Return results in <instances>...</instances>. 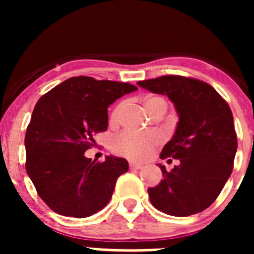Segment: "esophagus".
<instances>
[{
    "mask_svg": "<svg viewBox=\"0 0 254 254\" xmlns=\"http://www.w3.org/2000/svg\"><path fill=\"white\" fill-rule=\"evenodd\" d=\"M129 168H131V169H141V168H142V164L136 163V161H129Z\"/></svg>",
    "mask_w": 254,
    "mask_h": 254,
    "instance_id": "obj_1",
    "label": "esophagus"
}]
</instances>
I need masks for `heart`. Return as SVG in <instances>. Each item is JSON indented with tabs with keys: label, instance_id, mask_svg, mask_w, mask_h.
<instances>
[{
	"label": "heart",
	"instance_id": "obj_1",
	"mask_svg": "<svg viewBox=\"0 0 254 254\" xmlns=\"http://www.w3.org/2000/svg\"><path fill=\"white\" fill-rule=\"evenodd\" d=\"M151 103H164L167 105L165 100L161 98H150L145 103V107ZM122 111V104L116 107L111 114V122H117ZM160 142V136L156 132H143V133H136V132L125 131L117 134L112 141V149L118 155H122L126 158L134 159V160H141L145 159L151 154L158 143Z\"/></svg>",
	"mask_w": 254,
	"mask_h": 254
}]
</instances>
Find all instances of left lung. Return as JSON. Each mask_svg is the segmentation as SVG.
Wrapping results in <instances>:
<instances>
[{"label": "left lung", "mask_w": 254, "mask_h": 254, "mask_svg": "<svg viewBox=\"0 0 254 254\" xmlns=\"http://www.w3.org/2000/svg\"><path fill=\"white\" fill-rule=\"evenodd\" d=\"M137 85L167 95L179 117L160 154L179 164L172 172L159 164L164 179L147 190L150 201L172 216L198 214L216 199L233 172L238 141L230 107L211 85L196 78L168 75Z\"/></svg>", "instance_id": "left-lung-1"}]
</instances>
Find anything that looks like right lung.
Segmentation results:
<instances>
[{
	"label": "right lung",
	"instance_id": "obj_1",
	"mask_svg": "<svg viewBox=\"0 0 254 254\" xmlns=\"http://www.w3.org/2000/svg\"><path fill=\"white\" fill-rule=\"evenodd\" d=\"M134 85L89 76L67 78L43 95L26 128V173L51 210L64 216L87 217L104 208L128 161L86 158L94 136L108 128V107Z\"/></svg>",
	"mask_w": 254,
	"mask_h": 254
}]
</instances>
